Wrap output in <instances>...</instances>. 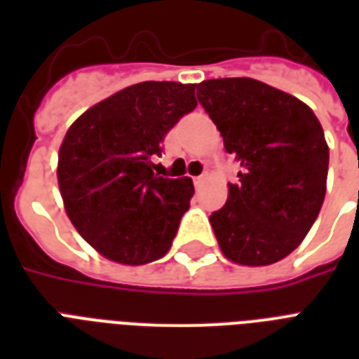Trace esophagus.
<instances>
[{"instance_id":"1","label":"esophagus","mask_w":359,"mask_h":359,"mask_svg":"<svg viewBox=\"0 0 359 359\" xmlns=\"http://www.w3.org/2000/svg\"><path fill=\"white\" fill-rule=\"evenodd\" d=\"M205 180H207V175L203 173V175H199V177H196V179H194V184H196V188H199V186H201Z\"/></svg>"}]
</instances>
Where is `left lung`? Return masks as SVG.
Listing matches in <instances>:
<instances>
[{
    "mask_svg": "<svg viewBox=\"0 0 359 359\" xmlns=\"http://www.w3.org/2000/svg\"><path fill=\"white\" fill-rule=\"evenodd\" d=\"M197 98L242 171L210 225L224 255L245 266L281 261L315 224L330 151L309 106L251 78L201 81Z\"/></svg>",
    "mask_w": 359,
    "mask_h": 359,
    "instance_id": "left-lung-1",
    "label": "left lung"
}]
</instances>
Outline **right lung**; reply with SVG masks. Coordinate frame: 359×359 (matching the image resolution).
I'll use <instances>...</instances> for the list:
<instances>
[{"label":"right lung","mask_w":359,"mask_h":359,"mask_svg":"<svg viewBox=\"0 0 359 359\" xmlns=\"http://www.w3.org/2000/svg\"><path fill=\"white\" fill-rule=\"evenodd\" d=\"M196 83L143 81L115 93L72 123L59 149L57 180L70 222L95 250L121 264L169 251L194 182L154 173L152 156L197 106Z\"/></svg>","instance_id":"1"}]
</instances>
